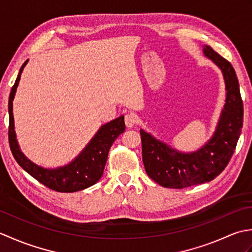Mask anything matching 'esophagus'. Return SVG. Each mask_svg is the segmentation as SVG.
I'll return each instance as SVG.
<instances>
[{
  "label": "esophagus",
  "instance_id": "1",
  "mask_svg": "<svg viewBox=\"0 0 252 252\" xmlns=\"http://www.w3.org/2000/svg\"><path fill=\"white\" fill-rule=\"evenodd\" d=\"M137 116L135 114H133V112H127V114L125 116V122H126V126H135L137 123Z\"/></svg>",
  "mask_w": 252,
  "mask_h": 252
}]
</instances>
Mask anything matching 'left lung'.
I'll return each mask as SVG.
<instances>
[{"label":"left lung","instance_id":"1","mask_svg":"<svg viewBox=\"0 0 252 252\" xmlns=\"http://www.w3.org/2000/svg\"><path fill=\"white\" fill-rule=\"evenodd\" d=\"M203 54L223 72L225 81V106L212 138L199 151L183 154L174 151L141 130L143 162L147 175L168 189H185L210 182L226 168L243 127L244 105L239 83L231 63L203 46Z\"/></svg>","mask_w":252,"mask_h":252}]
</instances>
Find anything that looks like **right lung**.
I'll use <instances>...</instances> for the list:
<instances>
[{
	"label": "right lung",
	"instance_id": "obj_1",
	"mask_svg": "<svg viewBox=\"0 0 252 252\" xmlns=\"http://www.w3.org/2000/svg\"><path fill=\"white\" fill-rule=\"evenodd\" d=\"M28 63L27 60L21 66L19 73L13 85L8 99V142L13 156L18 164L32 178L37 180L47 189L58 192H73L97 183L103 175L108 152L116 138L125 132V117L121 116L109 123L101 126L98 132L91 140L82 153L65 167L57 169H44L31 162L20 152L14 130L13 100L17 90L21 72Z\"/></svg>",
	"mask_w": 252,
	"mask_h": 252
}]
</instances>
